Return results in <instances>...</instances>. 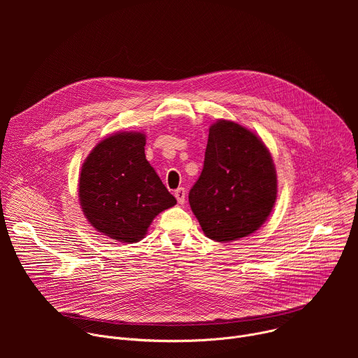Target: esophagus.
I'll list each match as a JSON object with an SVG mask.
<instances>
[{"mask_svg": "<svg viewBox=\"0 0 358 358\" xmlns=\"http://www.w3.org/2000/svg\"><path fill=\"white\" fill-rule=\"evenodd\" d=\"M174 195H176V198H177L178 203H184V202H185V196H187L185 188H182V187L177 188V189H176V192H174Z\"/></svg>", "mask_w": 358, "mask_h": 358, "instance_id": "1", "label": "esophagus"}]
</instances>
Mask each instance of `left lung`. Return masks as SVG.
Returning a JSON list of instances; mask_svg holds the SVG:
<instances>
[{
  "label": "left lung",
  "mask_w": 358,
  "mask_h": 358,
  "mask_svg": "<svg viewBox=\"0 0 358 358\" xmlns=\"http://www.w3.org/2000/svg\"><path fill=\"white\" fill-rule=\"evenodd\" d=\"M278 194L271 152L250 130L229 120L210 127L206 159L188 201L203 234L229 242L257 231Z\"/></svg>",
  "instance_id": "8db88e82"
}]
</instances>
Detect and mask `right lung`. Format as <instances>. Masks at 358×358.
Here are the masks:
<instances>
[{
	"label": "right lung",
	"instance_id": "add662e5",
	"mask_svg": "<svg viewBox=\"0 0 358 358\" xmlns=\"http://www.w3.org/2000/svg\"><path fill=\"white\" fill-rule=\"evenodd\" d=\"M143 133H117L101 140L85 160L79 201L90 225L120 242H138L162 211L176 206L145 160Z\"/></svg>",
	"mask_w": 358,
	"mask_h": 358
}]
</instances>
